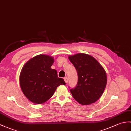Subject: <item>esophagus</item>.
I'll return each instance as SVG.
<instances>
[{
    "label": "esophagus",
    "mask_w": 131,
    "mask_h": 131,
    "mask_svg": "<svg viewBox=\"0 0 131 131\" xmlns=\"http://www.w3.org/2000/svg\"><path fill=\"white\" fill-rule=\"evenodd\" d=\"M64 81L66 83H68V81H69V79H68V77H65L64 78Z\"/></svg>",
    "instance_id": "1"
}]
</instances>
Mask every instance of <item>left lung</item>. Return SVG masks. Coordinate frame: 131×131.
<instances>
[{
	"instance_id": "1",
	"label": "left lung",
	"mask_w": 131,
	"mask_h": 131,
	"mask_svg": "<svg viewBox=\"0 0 131 131\" xmlns=\"http://www.w3.org/2000/svg\"><path fill=\"white\" fill-rule=\"evenodd\" d=\"M77 70L78 81L70 89L72 95L79 104L88 105L98 100L104 92L107 83L106 72L94 57L86 53L68 57Z\"/></svg>"
}]
</instances>
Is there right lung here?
<instances>
[{"label": "right lung", "instance_id": "1", "mask_svg": "<svg viewBox=\"0 0 131 131\" xmlns=\"http://www.w3.org/2000/svg\"><path fill=\"white\" fill-rule=\"evenodd\" d=\"M53 57L38 54L24 65L20 73V86L24 95L31 102L40 104L50 99L60 85L66 84L58 78L55 69L51 68Z\"/></svg>", "mask_w": 131, "mask_h": 131}]
</instances>
